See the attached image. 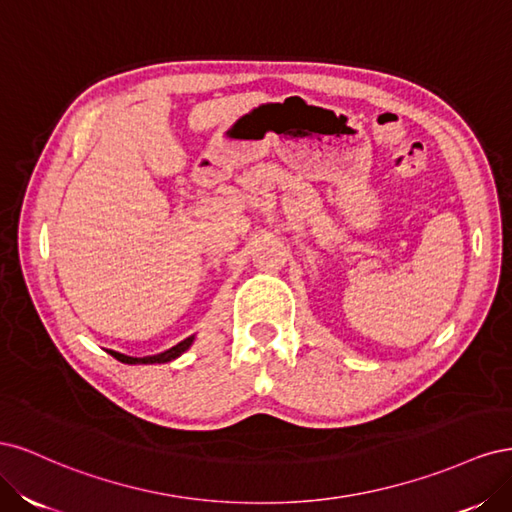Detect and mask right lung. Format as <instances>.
I'll use <instances>...</instances> for the list:
<instances>
[{
    "mask_svg": "<svg viewBox=\"0 0 512 512\" xmlns=\"http://www.w3.org/2000/svg\"><path fill=\"white\" fill-rule=\"evenodd\" d=\"M194 342V335L185 337L183 342H179L177 346L168 348L160 354H151V356H128V354H121V352H115V350H106L111 356H115L117 361L121 363H128V365H153V363H168V361H175L177 356H181L185 350H188Z\"/></svg>",
    "mask_w": 512,
    "mask_h": 512,
    "instance_id": "add662e5",
    "label": "right lung"
}]
</instances>
